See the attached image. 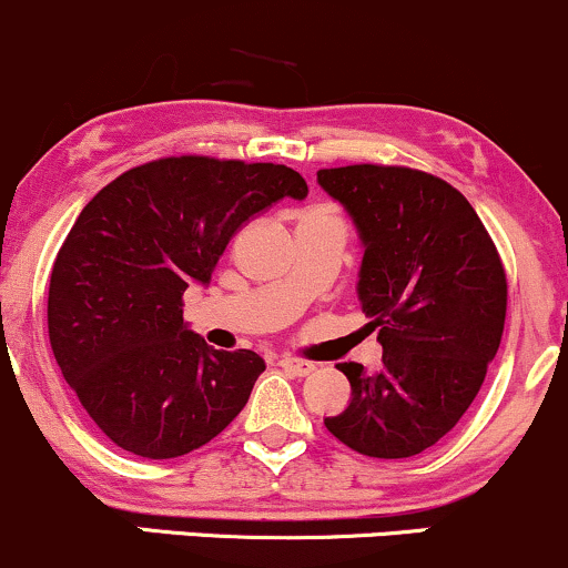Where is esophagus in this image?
<instances>
[{"label":"esophagus","instance_id":"obj_1","mask_svg":"<svg viewBox=\"0 0 568 568\" xmlns=\"http://www.w3.org/2000/svg\"><path fill=\"white\" fill-rule=\"evenodd\" d=\"M277 366L291 376H306V374H312V371H315V366H312L310 361H298V357H288V355L280 357Z\"/></svg>","mask_w":568,"mask_h":568}]
</instances>
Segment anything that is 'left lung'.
Instances as JSON below:
<instances>
[{"instance_id": "1", "label": "left lung", "mask_w": 568, "mask_h": 568, "mask_svg": "<svg viewBox=\"0 0 568 568\" xmlns=\"http://www.w3.org/2000/svg\"><path fill=\"white\" fill-rule=\"evenodd\" d=\"M363 245L357 298L382 368L338 363L352 397L325 427L352 452L406 459L452 433L486 379L507 312L499 253L465 194L387 165L317 171Z\"/></svg>"}]
</instances>
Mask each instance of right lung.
Listing matches in <instances>:
<instances>
[{
    "label": "right lung",
    "instance_id": "obj_1",
    "mask_svg": "<svg viewBox=\"0 0 568 568\" xmlns=\"http://www.w3.org/2000/svg\"><path fill=\"white\" fill-rule=\"evenodd\" d=\"M293 168L168 158L122 173L82 207L53 264L50 347L90 419L125 452L173 459L243 410L264 361L213 349L184 323L240 226L306 197Z\"/></svg>",
    "mask_w": 568,
    "mask_h": 568
}]
</instances>
